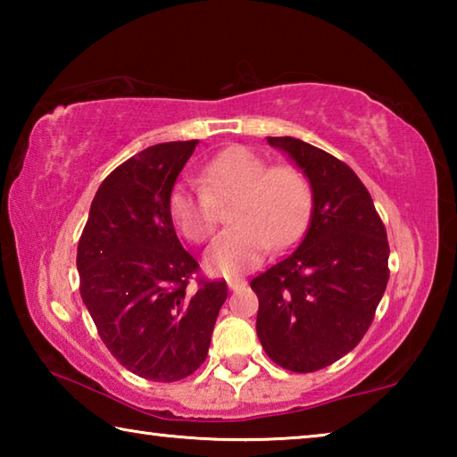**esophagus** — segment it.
<instances>
[{
	"instance_id": "esophagus-1",
	"label": "esophagus",
	"mask_w": 457,
	"mask_h": 457,
	"mask_svg": "<svg viewBox=\"0 0 457 457\" xmlns=\"http://www.w3.org/2000/svg\"><path fill=\"white\" fill-rule=\"evenodd\" d=\"M245 284H247V282L242 280V278H229V280H228V288L236 292V290H239V288H244Z\"/></svg>"
}]
</instances>
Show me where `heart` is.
I'll list each match as a JSON object with an SVG mask.
<instances>
[{
	"mask_svg": "<svg viewBox=\"0 0 457 457\" xmlns=\"http://www.w3.org/2000/svg\"><path fill=\"white\" fill-rule=\"evenodd\" d=\"M199 183H179L169 197L177 229L204 242L218 223V205L234 201V228L213 239L204 268L215 276H237L258 266L270 247L296 242L312 207L311 183L292 165L270 167L245 146H229L201 169Z\"/></svg>",
	"mask_w": 457,
	"mask_h": 457,
	"instance_id": "1",
	"label": "heart"
}]
</instances>
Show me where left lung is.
<instances>
[{
    "label": "left lung",
    "instance_id": "left-lung-1",
    "mask_svg": "<svg viewBox=\"0 0 457 457\" xmlns=\"http://www.w3.org/2000/svg\"><path fill=\"white\" fill-rule=\"evenodd\" d=\"M268 143L304 173L312 212L296 250L252 280L260 300L256 330L276 365L312 373L365 337L389 282V244L349 165L294 137Z\"/></svg>",
    "mask_w": 457,
    "mask_h": 457
}]
</instances>
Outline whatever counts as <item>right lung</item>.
Here are the masks:
<instances>
[{"mask_svg":"<svg viewBox=\"0 0 457 457\" xmlns=\"http://www.w3.org/2000/svg\"><path fill=\"white\" fill-rule=\"evenodd\" d=\"M195 141L159 143L119 165L92 199L79 242L80 296L106 349L149 381L171 383L210 351L226 282L189 290L197 262L175 234L169 197Z\"/></svg>","mask_w":457,"mask_h":457,"instance_id":"obj_1","label":"right lung"}]
</instances>
